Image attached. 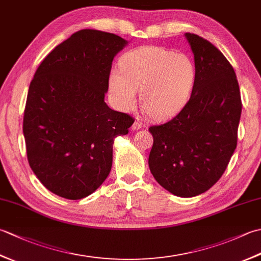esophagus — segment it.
<instances>
[{"label":"esophagus","mask_w":261,"mask_h":261,"mask_svg":"<svg viewBox=\"0 0 261 261\" xmlns=\"http://www.w3.org/2000/svg\"><path fill=\"white\" fill-rule=\"evenodd\" d=\"M142 126H143V125H142V123H141L140 121H136L135 123L132 124V126H131V127H132V130L136 131V130H139V129H141Z\"/></svg>","instance_id":"obj_1"}]
</instances>
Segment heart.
<instances>
[{
  "label": "heart",
  "instance_id": "1",
  "mask_svg": "<svg viewBox=\"0 0 261 261\" xmlns=\"http://www.w3.org/2000/svg\"><path fill=\"white\" fill-rule=\"evenodd\" d=\"M121 70L110 74V92L116 108L129 111L140 91L143 111L154 120L170 119L187 104L195 85L196 67L185 54L162 47H142L121 58Z\"/></svg>",
  "mask_w": 261,
  "mask_h": 261
}]
</instances>
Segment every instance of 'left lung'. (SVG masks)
Here are the masks:
<instances>
[{"label": "left lung", "mask_w": 261, "mask_h": 261, "mask_svg": "<svg viewBox=\"0 0 261 261\" xmlns=\"http://www.w3.org/2000/svg\"><path fill=\"white\" fill-rule=\"evenodd\" d=\"M194 54L195 85L173 120L152 125L149 168L165 190L193 197L210 190L228 167L237 148L241 116L234 69L210 41L185 33Z\"/></svg>", "instance_id": "left-lung-1"}]
</instances>
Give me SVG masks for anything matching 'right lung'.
Returning a JSON list of instances; mask_svg holds the SVG:
<instances>
[{
	"label": "right lung",
	"mask_w": 261,
	"mask_h": 261,
	"mask_svg": "<svg viewBox=\"0 0 261 261\" xmlns=\"http://www.w3.org/2000/svg\"><path fill=\"white\" fill-rule=\"evenodd\" d=\"M126 45L114 33L80 30L48 54L30 83L23 116L28 162L60 197L95 192L112 167L114 139L134 124L104 101L113 58Z\"/></svg>",
	"instance_id": "1"
}]
</instances>
